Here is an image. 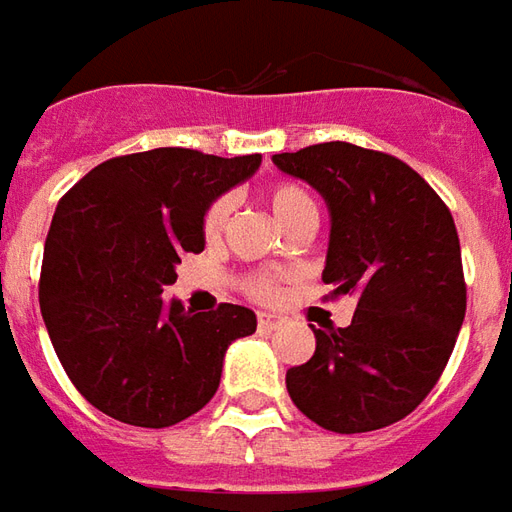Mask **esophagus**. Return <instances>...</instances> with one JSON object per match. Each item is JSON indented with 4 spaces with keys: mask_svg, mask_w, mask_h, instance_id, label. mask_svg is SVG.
<instances>
[{
    "mask_svg": "<svg viewBox=\"0 0 512 512\" xmlns=\"http://www.w3.org/2000/svg\"><path fill=\"white\" fill-rule=\"evenodd\" d=\"M279 315H271V312H260V315H257V326H260V329H277L279 326Z\"/></svg>",
    "mask_w": 512,
    "mask_h": 512,
    "instance_id": "1",
    "label": "esophagus"
}]
</instances>
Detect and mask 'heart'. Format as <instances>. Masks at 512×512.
Wrapping results in <instances>:
<instances>
[{
  "label": "heart",
  "instance_id": "b5f03b06",
  "mask_svg": "<svg viewBox=\"0 0 512 512\" xmlns=\"http://www.w3.org/2000/svg\"><path fill=\"white\" fill-rule=\"evenodd\" d=\"M266 202L271 213H274V219H277L285 230L293 227L296 222H304V219H315L318 222V205L312 200V194L299 183H274V186H268L266 189ZM230 211H233V205L227 197L222 200H216L205 213V235L208 238H219L224 233V227L230 222ZM252 293L260 296V299H268V296H274V285L268 282V279H257L252 282Z\"/></svg>",
  "mask_w": 512,
  "mask_h": 512
}]
</instances>
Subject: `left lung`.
I'll return each instance as SVG.
<instances>
[{
  "label": "left lung",
  "mask_w": 512,
  "mask_h": 512,
  "mask_svg": "<svg viewBox=\"0 0 512 512\" xmlns=\"http://www.w3.org/2000/svg\"><path fill=\"white\" fill-rule=\"evenodd\" d=\"M329 208L323 282L354 296L345 329H312L315 354L285 384L304 417L367 433L411 414L439 381L463 315L461 244L450 208L400 158L351 142L277 153Z\"/></svg>",
  "instance_id": "left-lung-1"
}]
</instances>
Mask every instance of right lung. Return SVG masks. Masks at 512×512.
<instances>
[{
  "mask_svg": "<svg viewBox=\"0 0 512 512\" xmlns=\"http://www.w3.org/2000/svg\"><path fill=\"white\" fill-rule=\"evenodd\" d=\"M263 156L156 147L90 169L51 219L40 312L65 373L106 417L169 428L219 389L230 343L255 312H186L161 293L180 255L205 249V213L257 172Z\"/></svg>",
  "mask_w": 512,
  "mask_h": 512,
  "instance_id": "obj_1",
  "label": "right lung"
}]
</instances>
